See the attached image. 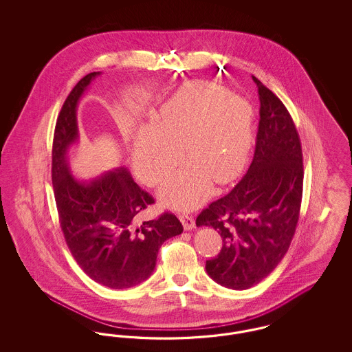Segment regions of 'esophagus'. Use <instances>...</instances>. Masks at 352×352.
<instances>
[{
	"label": "esophagus",
	"instance_id": "34e87169",
	"mask_svg": "<svg viewBox=\"0 0 352 352\" xmlns=\"http://www.w3.org/2000/svg\"><path fill=\"white\" fill-rule=\"evenodd\" d=\"M179 220L182 221L186 231H190V230H192L195 227V220L188 214H179Z\"/></svg>",
	"mask_w": 352,
	"mask_h": 352
}]
</instances>
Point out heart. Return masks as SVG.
I'll use <instances>...</instances> for the list:
<instances>
[{"label":"heart","mask_w":352,"mask_h":352,"mask_svg":"<svg viewBox=\"0 0 352 352\" xmlns=\"http://www.w3.org/2000/svg\"><path fill=\"white\" fill-rule=\"evenodd\" d=\"M188 161L160 190L165 206L187 210L206 201L212 181L231 182L243 170L252 146V109L240 96L208 82L175 92L134 135V168L146 184H161Z\"/></svg>","instance_id":"obj_1"}]
</instances>
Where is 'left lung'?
<instances>
[{
    "label": "left lung",
    "mask_w": 352,
    "mask_h": 352,
    "mask_svg": "<svg viewBox=\"0 0 352 352\" xmlns=\"http://www.w3.org/2000/svg\"><path fill=\"white\" fill-rule=\"evenodd\" d=\"M260 121L251 166L226 197L212 201L197 226L214 227L223 239L206 261L218 284L244 290L264 280L284 258L300 218L303 164L300 135L290 113L257 78Z\"/></svg>",
    "instance_id": "8db88e82"
}]
</instances>
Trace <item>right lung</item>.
Listing matches in <instances>:
<instances>
[{
  "label": "right lung",
  "mask_w": 352,
  "mask_h": 352,
  "mask_svg": "<svg viewBox=\"0 0 352 352\" xmlns=\"http://www.w3.org/2000/svg\"><path fill=\"white\" fill-rule=\"evenodd\" d=\"M99 75H85L60 109L52 142V187L62 231L79 267L98 284L128 289L151 277L161 245L184 227L168 212L140 223L138 214L154 199L126 168L108 170L89 181L72 175L68 149L79 138L78 102Z\"/></svg>",
  "instance_id": "obj_1"
}]
</instances>
